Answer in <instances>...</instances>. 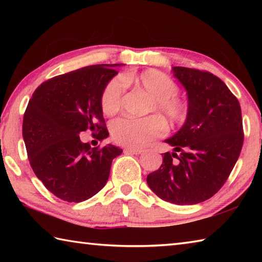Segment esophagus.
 I'll return each mask as SVG.
<instances>
[{
    "mask_svg": "<svg viewBox=\"0 0 262 262\" xmlns=\"http://www.w3.org/2000/svg\"><path fill=\"white\" fill-rule=\"evenodd\" d=\"M126 154H133V155H140L141 152H143L142 149H136V148H126L125 149Z\"/></svg>",
    "mask_w": 262,
    "mask_h": 262,
    "instance_id": "obj_1",
    "label": "esophagus"
}]
</instances>
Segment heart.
Masks as SVG:
<instances>
[{
  "label": "heart",
  "mask_w": 262,
  "mask_h": 262,
  "mask_svg": "<svg viewBox=\"0 0 262 262\" xmlns=\"http://www.w3.org/2000/svg\"><path fill=\"white\" fill-rule=\"evenodd\" d=\"M121 80L143 91L152 99L150 112H156L171 125L183 122L187 115V105L177 97L179 88L177 83L162 72L148 69L140 74H125ZM123 85L119 78H113L105 86L101 95V108L106 115H113L121 107ZM166 126L162 119L148 117L143 119L120 118L111 125L114 142L130 148L143 147L150 141L162 136Z\"/></svg>",
  "instance_id": "obj_1"
}]
</instances>
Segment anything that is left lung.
Returning <instances> with one entry per match:
<instances>
[{
  "label": "left lung",
  "instance_id": "8db88e82",
  "mask_svg": "<svg viewBox=\"0 0 262 262\" xmlns=\"http://www.w3.org/2000/svg\"><path fill=\"white\" fill-rule=\"evenodd\" d=\"M187 92V117L165 142L157 171L148 174L150 189L174 205H196L220 190L236 164L244 142L239 101L225 83L208 72L172 67Z\"/></svg>",
  "mask_w": 262,
  "mask_h": 262
}]
</instances>
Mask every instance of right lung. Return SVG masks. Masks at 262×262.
<instances>
[{
  "label": "right lung",
  "instance_id": "add662e5",
  "mask_svg": "<svg viewBox=\"0 0 262 262\" xmlns=\"http://www.w3.org/2000/svg\"><path fill=\"white\" fill-rule=\"evenodd\" d=\"M125 66L95 64L43 82L29 100L23 139L33 172L61 200L82 202L107 183L112 161L122 150L113 144L91 148L79 133L108 136L101 108L105 86Z\"/></svg>",
  "mask_w": 262,
  "mask_h": 262
}]
</instances>
